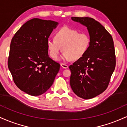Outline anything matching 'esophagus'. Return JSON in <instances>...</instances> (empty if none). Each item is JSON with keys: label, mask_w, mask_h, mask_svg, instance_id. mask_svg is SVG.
<instances>
[{"label": "esophagus", "mask_w": 127, "mask_h": 127, "mask_svg": "<svg viewBox=\"0 0 127 127\" xmlns=\"http://www.w3.org/2000/svg\"><path fill=\"white\" fill-rule=\"evenodd\" d=\"M60 65H61V66H62V67L64 68H68V65L65 64H64V63H61Z\"/></svg>", "instance_id": "esophagus-1"}]
</instances>
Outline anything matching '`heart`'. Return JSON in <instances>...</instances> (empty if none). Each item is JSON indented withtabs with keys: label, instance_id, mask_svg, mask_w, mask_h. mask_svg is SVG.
Here are the masks:
<instances>
[{
	"label": "heart",
	"instance_id": "b5f03b06",
	"mask_svg": "<svg viewBox=\"0 0 127 127\" xmlns=\"http://www.w3.org/2000/svg\"><path fill=\"white\" fill-rule=\"evenodd\" d=\"M54 38L47 40L49 55L54 60L57 59L62 49L63 60H77L85 55L91 45V37L88 33H79L68 27L58 30Z\"/></svg>",
	"mask_w": 127,
	"mask_h": 127
}]
</instances>
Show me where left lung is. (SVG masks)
<instances>
[{
	"mask_svg": "<svg viewBox=\"0 0 127 127\" xmlns=\"http://www.w3.org/2000/svg\"><path fill=\"white\" fill-rule=\"evenodd\" d=\"M71 18L87 27L91 45L84 57L69 66L70 84L76 95L90 99L101 94L109 85L116 65L113 40L111 34L94 19Z\"/></svg>",
	"mask_w": 127,
	"mask_h": 127,
	"instance_id": "8db88e82",
	"label": "left lung"
}]
</instances>
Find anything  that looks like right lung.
Returning a JSON list of instances; mask_svg holds the SVG:
<instances>
[{
    "label": "right lung",
    "instance_id": "add662e5",
    "mask_svg": "<svg viewBox=\"0 0 127 127\" xmlns=\"http://www.w3.org/2000/svg\"><path fill=\"white\" fill-rule=\"evenodd\" d=\"M58 23L33 18L15 33L10 45L8 66L21 91L33 96L51 87L60 65L49 57L47 40Z\"/></svg>",
    "mask_w": 127,
    "mask_h": 127
}]
</instances>
